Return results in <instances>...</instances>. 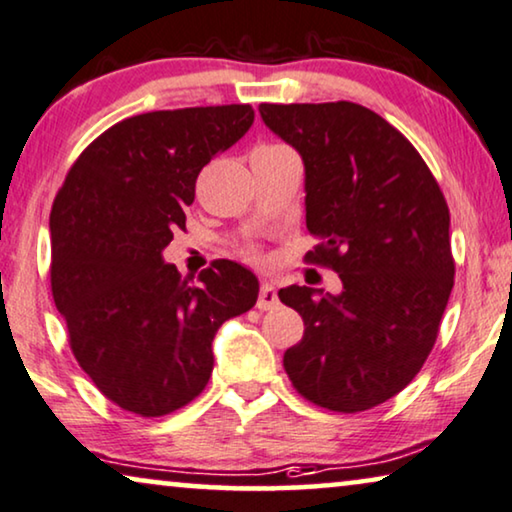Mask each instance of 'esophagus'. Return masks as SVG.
Here are the masks:
<instances>
[{"label": "esophagus", "instance_id": "esophagus-1", "mask_svg": "<svg viewBox=\"0 0 512 512\" xmlns=\"http://www.w3.org/2000/svg\"><path fill=\"white\" fill-rule=\"evenodd\" d=\"M278 306V292L273 283H262L259 285V297H257V308L259 311H271V308Z\"/></svg>", "mask_w": 512, "mask_h": 512}]
</instances>
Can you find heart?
Here are the masks:
<instances>
[{
	"label": "heart",
	"mask_w": 512,
	"mask_h": 512,
	"mask_svg": "<svg viewBox=\"0 0 512 512\" xmlns=\"http://www.w3.org/2000/svg\"><path fill=\"white\" fill-rule=\"evenodd\" d=\"M271 150V148H287V146H280V143H264V146H259L257 150ZM243 255H246V259H250V262H259L262 259V255H259L257 248H246L243 250Z\"/></svg>",
	"instance_id": "b5f03b06"
}]
</instances>
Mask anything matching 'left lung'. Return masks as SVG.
<instances>
[{
  "instance_id": "left-lung-1",
  "label": "left lung",
  "mask_w": 512,
  "mask_h": 512,
  "mask_svg": "<svg viewBox=\"0 0 512 512\" xmlns=\"http://www.w3.org/2000/svg\"><path fill=\"white\" fill-rule=\"evenodd\" d=\"M306 167L308 264L343 283L338 297L285 287L304 338L283 366L306 401L359 413L399 394L427 362L455 285L450 211L413 143L352 102L259 104Z\"/></svg>"
}]
</instances>
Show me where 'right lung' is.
<instances>
[{"instance_id": "add662e5", "label": "right lung", "mask_w": 512, "mask_h": 512, "mask_svg": "<svg viewBox=\"0 0 512 512\" xmlns=\"http://www.w3.org/2000/svg\"><path fill=\"white\" fill-rule=\"evenodd\" d=\"M255 120L250 104L132 115L71 164L50 211V292L76 362L127 413L197 399L213 336L250 311L257 278L229 259L183 278L162 250L185 229L199 171Z\"/></svg>"}]
</instances>
